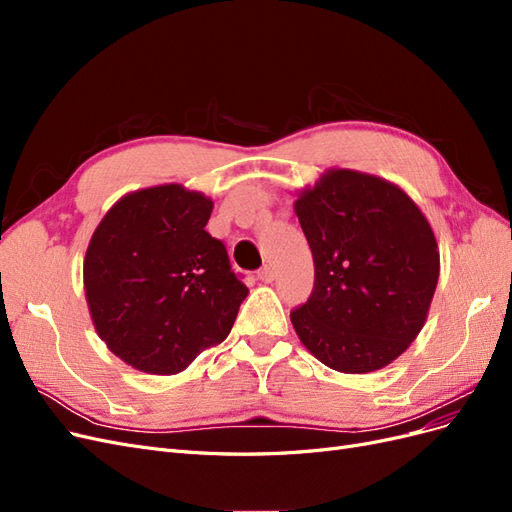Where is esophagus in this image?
I'll list each match as a JSON object with an SVG mask.
<instances>
[{
	"label": "esophagus",
	"instance_id": "obj_1",
	"mask_svg": "<svg viewBox=\"0 0 512 512\" xmlns=\"http://www.w3.org/2000/svg\"><path fill=\"white\" fill-rule=\"evenodd\" d=\"M273 277H275V271H273V267H271V265H265V267H262V269L258 271V280H260V282L271 284V282H273Z\"/></svg>",
	"mask_w": 512,
	"mask_h": 512
}]
</instances>
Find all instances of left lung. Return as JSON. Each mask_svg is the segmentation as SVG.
<instances>
[{"mask_svg":"<svg viewBox=\"0 0 512 512\" xmlns=\"http://www.w3.org/2000/svg\"><path fill=\"white\" fill-rule=\"evenodd\" d=\"M314 290L290 312L301 344L344 374L393 363L421 333L440 277L436 235L399 185L331 168L294 200Z\"/></svg>","mask_w":512,"mask_h":512,"instance_id":"1","label":"left lung"}]
</instances>
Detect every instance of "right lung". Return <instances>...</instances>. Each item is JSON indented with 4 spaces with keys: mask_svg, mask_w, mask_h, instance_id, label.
I'll return each instance as SVG.
<instances>
[{
    "mask_svg": "<svg viewBox=\"0 0 512 512\" xmlns=\"http://www.w3.org/2000/svg\"><path fill=\"white\" fill-rule=\"evenodd\" d=\"M213 200L179 183L130 192L106 211L83 262L85 299L106 348L123 363L173 376L218 346L247 286L205 230Z\"/></svg>",
    "mask_w": 512,
    "mask_h": 512,
    "instance_id": "obj_1",
    "label": "right lung"
}]
</instances>
